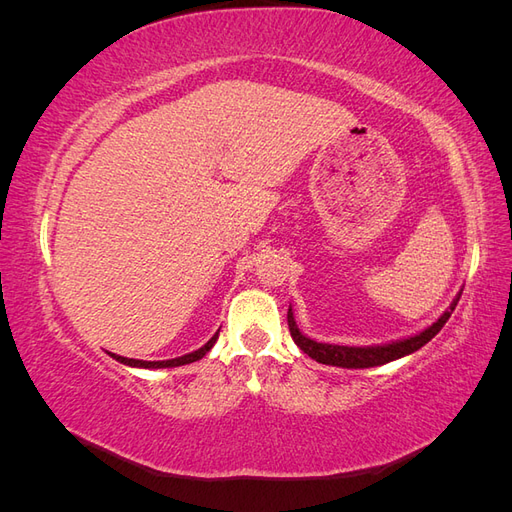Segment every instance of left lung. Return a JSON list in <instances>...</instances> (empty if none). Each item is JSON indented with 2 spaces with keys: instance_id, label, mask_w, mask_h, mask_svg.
Instances as JSON below:
<instances>
[{
  "instance_id": "left-lung-1",
  "label": "left lung",
  "mask_w": 512,
  "mask_h": 512,
  "mask_svg": "<svg viewBox=\"0 0 512 512\" xmlns=\"http://www.w3.org/2000/svg\"><path fill=\"white\" fill-rule=\"evenodd\" d=\"M457 301H459V294L453 299L451 307H448L446 312L425 331L416 333L412 337H406V339H397V342H391V344H382V346H337V344L314 342V339L305 337L299 331L297 322H294L292 307H288V329H290L294 344H297L307 356H312L314 361H318L322 365H335V367H348V369L378 367V365H384V363L397 361L406 354H412L418 348H423L429 342V339H433L440 333V329L444 327L446 320L451 318V314L455 312Z\"/></svg>"
}]
</instances>
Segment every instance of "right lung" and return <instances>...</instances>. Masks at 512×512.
Listing matches in <instances>:
<instances>
[{
    "label": "right lung",
    "instance_id": "right-lung-1",
    "mask_svg": "<svg viewBox=\"0 0 512 512\" xmlns=\"http://www.w3.org/2000/svg\"><path fill=\"white\" fill-rule=\"evenodd\" d=\"M218 335H220V331L215 333L203 348H198V350H194V352H190V354L177 356V359H168V361H138V359H126V356H119V354H111V356H113L115 361H119V363H123V365H130V367H143V369L179 367V365H188V363H194V361H198V359H203V356L213 348V344L218 342Z\"/></svg>",
    "mask_w": 512,
    "mask_h": 512
}]
</instances>
